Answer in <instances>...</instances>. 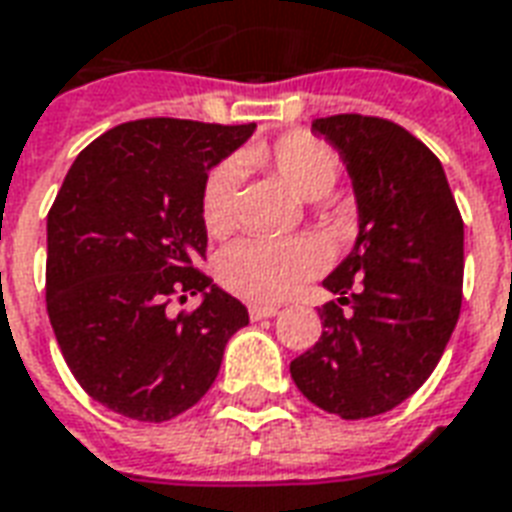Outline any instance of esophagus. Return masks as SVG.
<instances>
[{"instance_id": "esophagus-1", "label": "esophagus", "mask_w": 512, "mask_h": 512, "mask_svg": "<svg viewBox=\"0 0 512 512\" xmlns=\"http://www.w3.org/2000/svg\"><path fill=\"white\" fill-rule=\"evenodd\" d=\"M276 314H279L276 306L249 304V317H252V320H268V317H276Z\"/></svg>"}]
</instances>
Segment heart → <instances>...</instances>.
<instances>
[{
	"mask_svg": "<svg viewBox=\"0 0 512 512\" xmlns=\"http://www.w3.org/2000/svg\"><path fill=\"white\" fill-rule=\"evenodd\" d=\"M246 160L271 165L279 179L304 200H320L339 179V154L320 138L290 132L271 146L246 151ZM236 160L211 170L200 200V217L208 233L222 236L233 225V203L238 187ZM317 268V255L298 238H238L217 257L219 282L246 301H282L293 295Z\"/></svg>",
	"mask_w": 512,
	"mask_h": 512,
	"instance_id": "heart-1",
	"label": "heart"
}]
</instances>
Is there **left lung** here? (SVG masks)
<instances>
[{
  "label": "left lung",
  "instance_id": "8db88e82",
  "mask_svg": "<svg viewBox=\"0 0 512 512\" xmlns=\"http://www.w3.org/2000/svg\"><path fill=\"white\" fill-rule=\"evenodd\" d=\"M312 132L350 173L358 238L323 279L336 301L290 374L320 410L374 418L410 399L445 352L461 312L464 222L442 162L399 124L339 113Z\"/></svg>",
  "mask_w": 512,
  "mask_h": 512
}]
</instances>
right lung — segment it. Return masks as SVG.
Masks as SVG:
<instances>
[{
  "mask_svg": "<svg viewBox=\"0 0 512 512\" xmlns=\"http://www.w3.org/2000/svg\"><path fill=\"white\" fill-rule=\"evenodd\" d=\"M255 124L140 119L75 157L48 211L45 304L75 380L124 418L162 423L214 385L246 306L198 268L208 170ZM173 294H203L173 315Z\"/></svg>",
  "mask_w": 512,
  "mask_h": 512,
  "instance_id": "1",
  "label": "right lung"
}]
</instances>
